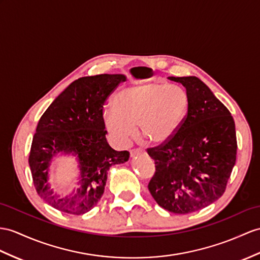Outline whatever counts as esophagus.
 Listing matches in <instances>:
<instances>
[{
  "label": "esophagus",
  "mask_w": 260,
  "mask_h": 260,
  "mask_svg": "<svg viewBox=\"0 0 260 260\" xmlns=\"http://www.w3.org/2000/svg\"><path fill=\"white\" fill-rule=\"evenodd\" d=\"M142 153H143V151L139 150V149H134V150H131V151H130V155H131V157H135L136 155L142 154Z\"/></svg>",
  "instance_id": "esophagus-1"
}]
</instances>
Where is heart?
I'll return each mask as SVG.
<instances>
[{
    "instance_id": "b5f03b06",
    "label": "heart",
    "mask_w": 260,
    "mask_h": 260,
    "mask_svg": "<svg viewBox=\"0 0 260 260\" xmlns=\"http://www.w3.org/2000/svg\"><path fill=\"white\" fill-rule=\"evenodd\" d=\"M188 94L184 88L152 81L125 88L113 99V107L104 110V123L113 140L125 147L137 135L151 144L172 139L184 121Z\"/></svg>"
}]
</instances>
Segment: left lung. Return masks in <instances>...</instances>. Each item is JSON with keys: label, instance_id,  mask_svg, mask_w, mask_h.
Wrapping results in <instances>:
<instances>
[{"label": "left lung", "instance_id": "obj_1", "mask_svg": "<svg viewBox=\"0 0 260 260\" xmlns=\"http://www.w3.org/2000/svg\"><path fill=\"white\" fill-rule=\"evenodd\" d=\"M169 79L185 87L187 115L171 140L148 149L155 163L148 188L164 210L189 214L224 194L236 162L235 122L230 110L198 77Z\"/></svg>", "mask_w": 260, "mask_h": 260}]
</instances>
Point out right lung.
I'll list each match as a JSON object with an SVG mask.
<instances>
[{
	"instance_id": "obj_1",
	"label": "right lung",
	"mask_w": 260,
	"mask_h": 260,
	"mask_svg": "<svg viewBox=\"0 0 260 260\" xmlns=\"http://www.w3.org/2000/svg\"><path fill=\"white\" fill-rule=\"evenodd\" d=\"M125 80L122 74L87 76L73 81L43 113L31 142L28 163L36 192L62 213L82 215L98 204L108 171L129 160L128 151L113 150L107 142L105 101ZM78 159L80 178L71 193L58 194L48 182L55 157Z\"/></svg>"
}]
</instances>
